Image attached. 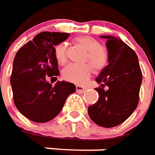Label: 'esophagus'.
<instances>
[{"mask_svg":"<svg viewBox=\"0 0 155 155\" xmlns=\"http://www.w3.org/2000/svg\"><path fill=\"white\" fill-rule=\"evenodd\" d=\"M87 90L86 87L85 86H81V85H76V91L79 93H84Z\"/></svg>","mask_w":155,"mask_h":155,"instance_id":"34e87169","label":"esophagus"}]
</instances>
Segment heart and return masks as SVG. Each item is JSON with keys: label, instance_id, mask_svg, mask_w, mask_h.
I'll use <instances>...</instances> for the list:
<instances>
[{"label": "heart", "instance_id": "b5f03b06", "mask_svg": "<svg viewBox=\"0 0 155 155\" xmlns=\"http://www.w3.org/2000/svg\"><path fill=\"white\" fill-rule=\"evenodd\" d=\"M75 41L88 51V59L96 70H101L107 64V53L101 48V44L90 36H81ZM54 56L59 64H64L67 60L66 44H59L54 48ZM92 67L89 64H71L63 70V77L75 84H83L90 76Z\"/></svg>", "mask_w": 155, "mask_h": 155}]
</instances>
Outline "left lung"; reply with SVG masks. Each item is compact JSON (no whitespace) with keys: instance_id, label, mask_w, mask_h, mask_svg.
Listing matches in <instances>:
<instances>
[{"instance_id":"1","label":"left lung","mask_w":155,"mask_h":155,"mask_svg":"<svg viewBox=\"0 0 155 155\" xmlns=\"http://www.w3.org/2000/svg\"><path fill=\"white\" fill-rule=\"evenodd\" d=\"M101 38L107 40L108 64L96 77L99 98L89 107L88 114L97 125L112 127L123 123L138 107L143 75L138 56L128 45L117 37Z\"/></svg>"}]
</instances>
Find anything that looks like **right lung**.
I'll return each instance as SVG.
<instances>
[{
	"mask_svg": "<svg viewBox=\"0 0 155 155\" xmlns=\"http://www.w3.org/2000/svg\"><path fill=\"white\" fill-rule=\"evenodd\" d=\"M66 32H40L17 51L14 58L11 85L17 110L35 123H46L62 110L75 85L58 81L53 86L46 77L59 74L54 56L56 45L69 38Z\"/></svg>",
	"mask_w": 155,
	"mask_h": 155,
	"instance_id": "right-lung-1",
	"label": "right lung"
}]
</instances>
